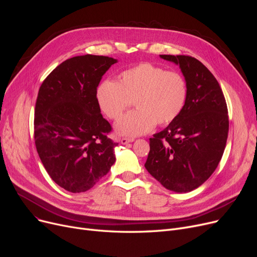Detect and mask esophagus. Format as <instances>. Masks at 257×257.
Returning <instances> with one entry per match:
<instances>
[{
    "mask_svg": "<svg viewBox=\"0 0 257 257\" xmlns=\"http://www.w3.org/2000/svg\"><path fill=\"white\" fill-rule=\"evenodd\" d=\"M134 140L133 139H127V138H123L120 140V144L123 145H126V144H129V143H132Z\"/></svg>",
    "mask_w": 257,
    "mask_h": 257,
    "instance_id": "34e87169",
    "label": "esophagus"
}]
</instances>
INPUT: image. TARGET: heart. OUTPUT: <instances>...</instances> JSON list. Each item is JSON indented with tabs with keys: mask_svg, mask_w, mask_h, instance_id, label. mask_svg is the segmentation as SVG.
<instances>
[{
	"mask_svg": "<svg viewBox=\"0 0 257 257\" xmlns=\"http://www.w3.org/2000/svg\"><path fill=\"white\" fill-rule=\"evenodd\" d=\"M96 98L102 112L110 119H117L133 101L137 109L118 119L115 130L121 136L138 137L156 124L167 126L179 116L186 102L187 85L179 73L142 62L121 72L117 82L103 81Z\"/></svg>",
	"mask_w": 257,
	"mask_h": 257,
	"instance_id": "heart-1",
	"label": "heart"
}]
</instances>
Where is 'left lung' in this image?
Masks as SVG:
<instances>
[{"label":"left lung","mask_w":257,"mask_h":257,"mask_svg":"<svg viewBox=\"0 0 257 257\" xmlns=\"http://www.w3.org/2000/svg\"><path fill=\"white\" fill-rule=\"evenodd\" d=\"M160 57L179 65L187 98L179 116L150 139L145 168L168 190L187 193L211 176L223 156L229 130L227 104L217 79L198 59Z\"/></svg>","instance_id":"left-lung-1"}]
</instances>
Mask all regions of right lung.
I'll return each mask as SVG.
<instances>
[{"label": "right lung", "instance_id": "obj_1", "mask_svg": "<svg viewBox=\"0 0 257 257\" xmlns=\"http://www.w3.org/2000/svg\"><path fill=\"white\" fill-rule=\"evenodd\" d=\"M117 62L108 56H76L44 80L34 111V141L52 180L71 193L88 191L109 172L117 143L101 114L96 91Z\"/></svg>", "mask_w": 257, "mask_h": 257}]
</instances>
